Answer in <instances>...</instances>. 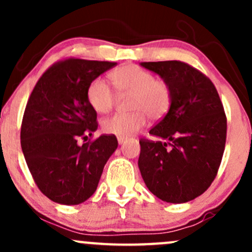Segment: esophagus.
<instances>
[{
	"mask_svg": "<svg viewBox=\"0 0 252 252\" xmlns=\"http://www.w3.org/2000/svg\"><path fill=\"white\" fill-rule=\"evenodd\" d=\"M117 141L120 144H123V143H126V137H117Z\"/></svg>",
	"mask_w": 252,
	"mask_h": 252,
	"instance_id": "esophagus-1",
	"label": "esophagus"
}]
</instances>
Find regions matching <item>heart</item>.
<instances>
[{
    "instance_id": "b5f03b06",
    "label": "heart",
    "mask_w": 252,
    "mask_h": 252,
    "mask_svg": "<svg viewBox=\"0 0 252 252\" xmlns=\"http://www.w3.org/2000/svg\"><path fill=\"white\" fill-rule=\"evenodd\" d=\"M112 84L120 94H132L130 109L132 114H116L103 121L106 134L129 137L142 129L147 115L152 120H160L168 112L172 103V91L168 84L155 79L154 74L137 65L121 66L110 74ZM89 104L98 114H106L116 103V94L106 80L96 78L86 91Z\"/></svg>"
}]
</instances>
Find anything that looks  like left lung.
Segmentation results:
<instances>
[{"mask_svg": "<svg viewBox=\"0 0 252 252\" xmlns=\"http://www.w3.org/2000/svg\"><path fill=\"white\" fill-rule=\"evenodd\" d=\"M172 91L167 115L141 138L138 168L153 194L172 204L201 195L215 180L226 141V116L213 83L189 63H141Z\"/></svg>", "mask_w": 252, "mask_h": 252, "instance_id": "obj_1", "label": "left lung"}]
</instances>
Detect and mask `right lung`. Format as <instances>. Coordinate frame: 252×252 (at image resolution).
<instances>
[{"label":"right lung","instance_id":"1","mask_svg":"<svg viewBox=\"0 0 252 252\" xmlns=\"http://www.w3.org/2000/svg\"><path fill=\"white\" fill-rule=\"evenodd\" d=\"M116 65L70 58L51 66L32 91L22 118L21 148L36 186L52 201L88 200L117 149L115 135L78 144L98 126L86 96L90 83Z\"/></svg>","mask_w":252,"mask_h":252}]
</instances>
